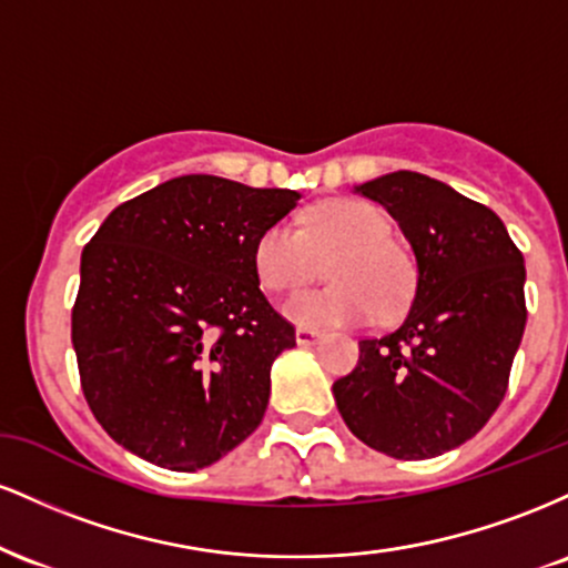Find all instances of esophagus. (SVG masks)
<instances>
[{
    "label": "esophagus",
    "instance_id": "obj_1",
    "mask_svg": "<svg viewBox=\"0 0 568 568\" xmlns=\"http://www.w3.org/2000/svg\"><path fill=\"white\" fill-rule=\"evenodd\" d=\"M317 338H321V331L304 328V325H298L296 328V344H302V347H310V344H315Z\"/></svg>",
    "mask_w": 568,
    "mask_h": 568
}]
</instances>
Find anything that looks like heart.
Listing matches in <instances>:
<instances>
[{
  "label": "heart",
  "instance_id": "b5f03b06",
  "mask_svg": "<svg viewBox=\"0 0 568 568\" xmlns=\"http://www.w3.org/2000/svg\"><path fill=\"white\" fill-rule=\"evenodd\" d=\"M325 264L331 285L306 291L285 304V315L304 325L363 323L400 315L414 293V266L393 240V221L366 200H325L302 213L296 226L277 221L253 245V270L272 293H293Z\"/></svg>",
  "mask_w": 568,
  "mask_h": 568
}]
</instances>
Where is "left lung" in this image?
<instances>
[{
    "label": "left lung",
    "instance_id": "left-lung-1",
    "mask_svg": "<svg viewBox=\"0 0 568 568\" xmlns=\"http://www.w3.org/2000/svg\"><path fill=\"white\" fill-rule=\"evenodd\" d=\"M389 211L416 256L406 317L361 342L334 382L352 435L395 459H429L470 440L510 382L526 325L524 253L491 207L429 175L397 171L357 186Z\"/></svg>",
    "mask_w": 568,
    "mask_h": 568
}]
</instances>
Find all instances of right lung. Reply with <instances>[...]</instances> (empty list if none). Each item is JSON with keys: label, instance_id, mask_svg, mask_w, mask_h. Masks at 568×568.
I'll return each instance as SVG.
<instances>
[{"label": "right lung", "instance_id": "right-lung-1", "mask_svg": "<svg viewBox=\"0 0 568 568\" xmlns=\"http://www.w3.org/2000/svg\"><path fill=\"white\" fill-rule=\"evenodd\" d=\"M298 192L181 175L122 202L82 251L71 344L98 425L175 473L240 446L296 344L253 270V245Z\"/></svg>", "mask_w": 568, "mask_h": 568}]
</instances>
